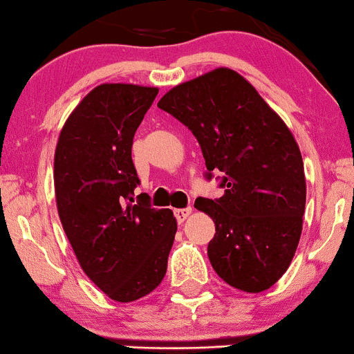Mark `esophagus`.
<instances>
[{"label": "esophagus", "instance_id": "1", "mask_svg": "<svg viewBox=\"0 0 354 354\" xmlns=\"http://www.w3.org/2000/svg\"><path fill=\"white\" fill-rule=\"evenodd\" d=\"M191 212H192L191 207H185V209H176V211H174V214H176L178 223H184L185 219L191 216Z\"/></svg>", "mask_w": 354, "mask_h": 354}]
</instances>
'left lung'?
I'll list each match as a JSON object with an SVG mask.
<instances>
[{
	"label": "left lung",
	"mask_w": 354,
	"mask_h": 354,
	"mask_svg": "<svg viewBox=\"0 0 354 354\" xmlns=\"http://www.w3.org/2000/svg\"><path fill=\"white\" fill-rule=\"evenodd\" d=\"M158 108L192 131L223 197H197L216 224L207 257L231 287L258 294L287 272L306 211L304 162L294 135L238 72L219 67L182 82Z\"/></svg>",
	"instance_id": "1"
}]
</instances>
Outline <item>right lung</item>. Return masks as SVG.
<instances>
[{"mask_svg":"<svg viewBox=\"0 0 354 354\" xmlns=\"http://www.w3.org/2000/svg\"><path fill=\"white\" fill-rule=\"evenodd\" d=\"M157 94L135 84L94 87L67 118L55 148L60 223L86 275L116 302L160 285L177 233L170 209L128 203L140 184L133 136Z\"/></svg>","mask_w":354,"mask_h":354,"instance_id":"1","label":"right lung"}]
</instances>
